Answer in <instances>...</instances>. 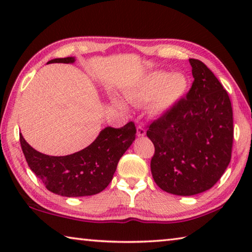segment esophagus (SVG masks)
Here are the masks:
<instances>
[{
  "label": "esophagus",
  "mask_w": 252,
  "mask_h": 252,
  "mask_svg": "<svg viewBox=\"0 0 252 252\" xmlns=\"http://www.w3.org/2000/svg\"><path fill=\"white\" fill-rule=\"evenodd\" d=\"M136 134H138V136H143L146 135V129L142 126H136Z\"/></svg>",
  "instance_id": "esophagus-1"
}]
</instances>
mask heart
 Listing matches in <instances>:
<instances>
[{
	"label": "heart",
	"instance_id": "heart-1",
	"mask_svg": "<svg viewBox=\"0 0 252 252\" xmlns=\"http://www.w3.org/2000/svg\"><path fill=\"white\" fill-rule=\"evenodd\" d=\"M189 88V80L183 73L167 71H153L125 90L129 103L141 105L150 101L149 110L152 114L162 116L171 110Z\"/></svg>",
	"mask_w": 252,
	"mask_h": 252
}]
</instances>
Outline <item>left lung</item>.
I'll list each match as a JSON object with an SVG mask.
<instances>
[{"label":"left lung","mask_w":252,"mask_h":252,"mask_svg":"<svg viewBox=\"0 0 252 252\" xmlns=\"http://www.w3.org/2000/svg\"><path fill=\"white\" fill-rule=\"evenodd\" d=\"M189 62L194 80L186 97L147 126L155 146L152 177L162 190L177 195L215 186L231 160L233 142L228 92L203 62Z\"/></svg>","instance_id":"left-lung-1"}]
</instances>
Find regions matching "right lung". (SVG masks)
<instances>
[{
    "label": "right lung",
    "instance_id": "right-lung-1",
    "mask_svg": "<svg viewBox=\"0 0 252 252\" xmlns=\"http://www.w3.org/2000/svg\"><path fill=\"white\" fill-rule=\"evenodd\" d=\"M74 58L51 60L48 63H73ZM130 121L120 129L108 126L90 146L65 157L46 156L34 150L20 134L21 148L30 169L46 189L63 197H84L101 192L109 186L119 160L135 139Z\"/></svg>",
    "mask_w": 252,
    "mask_h": 252
}]
</instances>
